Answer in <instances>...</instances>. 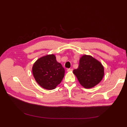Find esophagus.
I'll return each instance as SVG.
<instances>
[{"label": "esophagus", "mask_w": 127, "mask_h": 127, "mask_svg": "<svg viewBox=\"0 0 127 127\" xmlns=\"http://www.w3.org/2000/svg\"><path fill=\"white\" fill-rule=\"evenodd\" d=\"M67 71H72V69H70V68H68L67 69Z\"/></svg>", "instance_id": "obj_1"}]
</instances>
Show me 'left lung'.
<instances>
[{
  "label": "left lung",
  "instance_id": "1",
  "mask_svg": "<svg viewBox=\"0 0 127 127\" xmlns=\"http://www.w3.org/2000/svg\"><path fill=\"white\" fill-rule=\"evenodd\" d=\"M73 74L82 86L91 88L101 81L104 69L98 60L91 56L84 55L80 58L78 67L73 70Z\"/></svg>",
  "mask_w": 127,
  "mask_h": 127
}]
</instances>
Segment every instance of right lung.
Returning a JSON list of instances; mask_svg holds the SVG:
<instances>
[{
	"label": "right lung",
	"instance_id": "1",
	"mask_svg": "<svg viewBox=\"0 0 127 127\" xmlns=\"http://www.w3.org/2000/svg\"><path fill=\"white\" fill-rule=\"evenodd\" d=\"M32 73L40 86L46 90H52L62 81L64 76V69L57 61L55 55H48L40 58L34 63Z\"/></svg>",
	"mask_w": 127,
	"mask_h": 127
}]
</instances>
